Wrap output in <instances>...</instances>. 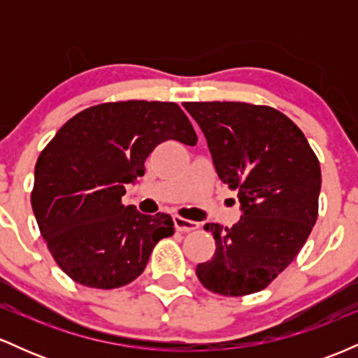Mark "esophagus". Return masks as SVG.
I'll return each instance as SVG.
<instances>
[{
	"label": "esophagus",
	"mask_w": 358,
	"mask_h": 358,
	"mask_svg": "<svg viewBox=\"0 0 358 358\" xmlns=\"http://www.w3.org/2000/svg\"><path fill=\"white\" fill-rule=\"evenodd\" d=\"M173 222H175L176 231H180V232H193V231H196V229L200 227L199 222L183 219V217H180V215H176Z\"/></svg>",
	"instance_id": "esophagus-1"
}]
</instances>
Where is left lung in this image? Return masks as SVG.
<instances>
[{
  "label": "left lung",
  "mask_w": 358,
  "mask_h": 358,
  "mask_svg": "<svg viewBox=\"0 0 358 358\" xmlns=\"http://www.w3.org/2000/svg\"><path fill=\"white\" fill-rule=\"evenodd\" d=\"M202 127L219 178L239 192L242 217L231 229L205 224L215 239L196 278L220 296L268 287L291 264L318 217L322 170L303 131L269 106L183 102Z\"/></svg>",
  "instance_id": "left-lung-1"
}]
</instances>
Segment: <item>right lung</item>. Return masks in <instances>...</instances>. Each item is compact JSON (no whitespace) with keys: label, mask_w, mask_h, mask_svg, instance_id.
Here are the masks:
<instances>
[{"label":"right lung","mask_w":358,"mask_h":358,"mask_svg":"<svg viewBox=\"0 0 358 358\" xmlns=\"http://www.w3.org/2000/svg\"><path fill=\"white\" fill-rule=\"evenodd\" d=\"M196 145L175 102L119 101L80 110L57 131L35 165L31 190L40 234L72 281L96 289L129 285L151 250L173 236L168 213H139L121 202L126 183L145 175L159 143Z\"/></svg>","instance_id":"obj_1"}]
</instances>
